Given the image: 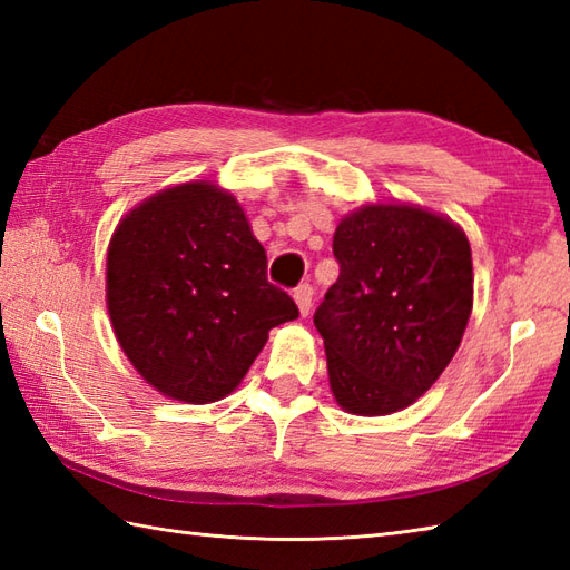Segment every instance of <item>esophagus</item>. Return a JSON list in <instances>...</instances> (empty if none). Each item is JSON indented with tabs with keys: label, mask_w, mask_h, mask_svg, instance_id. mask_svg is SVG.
<instances>
[{
	"label": "esophagus",
	"mask_w": 570,
	"mask_h": 570,
	"mask_svg": "<svg viewBox=\"0 0 570 570\" xmlns=\"http://www.w3.org/2000/svg\"><path fill=\"white\" fill-rule=\"evenodd\" d=\"M294 301H296L301 316H308L311 306H313V286L311 284H301L296 292H294Z\"/></svg>",
	"instance_id": "1"
}]
</instances>
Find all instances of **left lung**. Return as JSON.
<instances>
[{
    "label": "left lung",
    "instance_id": "1",
    "mask_svg": "<svg viewBox=\"0 0 570 570\" xmlns=\"http://www.w3.org/2000/svg\"><path fill=\"white\" fill-rule=\"evenodd\" d=\"M333 254L341 276L313 323L335 402L357 416L406 409L463 341L470 242L453 220L419 205L374 203L343 217Z\"/></svg>",
    "mask_w": 570,
    "mask_h": 570
}]
</instances>
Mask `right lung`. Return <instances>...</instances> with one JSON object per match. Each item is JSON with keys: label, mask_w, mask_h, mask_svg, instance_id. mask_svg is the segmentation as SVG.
<instances>
[{"label": "right lung", "mask_w": 570, "mask_h": 570, "mask_svg": "<svg viewBox=\"0 0 570 570\" xmlns=\"http://www.w3.org/2000/svg\"><path fill=\"white\" fill-rule=\"evenodd\" d=\"M107 311L156 392L188 404L227 396L294 298L266 282V252L242 205L208 180L166 188L119 220L107 249Z\"/></svg>", "instance_id": "add662e5"}]
</instances>
